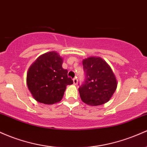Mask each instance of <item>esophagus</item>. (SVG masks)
<instances>
[{"label":"esophagus","instance_id":"obj_1","mask_svg":"<svg viewBox=\"0 0 147 147\" xmlns=\"http://www.w3.org/2000/svg\"><path fill=\"white\" fill-rule=\"evenodd\" d=\"M77 82H78V80H77V77H75V78L73 79V84L75 85H76L77 84Z\"/></svg>","mask_w":147,"mask_h":147}]
</instances>
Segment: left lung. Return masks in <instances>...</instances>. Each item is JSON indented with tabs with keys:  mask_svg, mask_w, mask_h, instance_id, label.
Listing matches in <instances>:
<instances>
[{
	"mask_svg": "<svg viewBox=\"0 0 147 147\" xmlns=\"http://www.w3.org/2000/svg\"><path fill=\"white\" fill-rule=\"evenodd\" d=\"M85 80L79 88L82 100L97 106L109 100L117 87L112 69L100 57H89L83 61Z\"/></svg>",
	"mask_w": 147,
	"mask_h": 147,
	"instance_id": "obj_1",
	"label": "left lung"
}]
</instances>
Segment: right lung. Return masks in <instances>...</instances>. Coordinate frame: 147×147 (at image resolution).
I'll use <instances>...</instances> for the list:
<instances>
[{
    "instance_id": "obj_1",
    "label": "right lung",
    "mask_w": 147,
    "mask_h": 147,
    "mask_svg": "<svg viewBox=\"0 0 147 147\" xmlns=\"http://www.w3.org/2000/svg\"><path fill=\"white\" fill-rule=\"evenodd\" d=\"M63 59L55 51L40 56L27 74V86L38 102L51 105L61 100L66 86L73 84L62 67Z\"/></svg>"
}]
</instances>
